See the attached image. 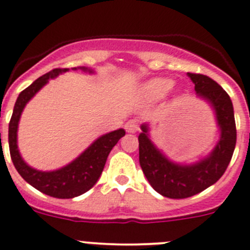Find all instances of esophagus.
Returning <instances> with one entry per match:
<instances>
[{"label": "esophagus", "mask_w": 250, "mask_h": 250, "mask_svg": "<svg viewBox=\"0 0 250 250\" xmlns=\"http://www.w3.org/2000/svg\"><path fill=\"white\" fill-rule=\"evenodd\" d=\"M125 128L127 132H129V133H134V132H137V130H138L139 125L136 120H129L127 123H125Z\"/></svg>", "instance_id": "1"}]
</instances>
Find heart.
<instances>
[{"mask_svg": "<svg viewBox=\"0 0 250 250\" xmlns=\"http://www.w3.org/2000/svg\"><path fill=\"white\" fill-rule=\"evenodd\" d=\"M173 82L168 78H153L145 84V93L150 98H161L172 88Z\"/></svg>", "mask_w": 250, "mask_h": 250, "instance_id": "obj_1", "label": "heart"}]
</instances>
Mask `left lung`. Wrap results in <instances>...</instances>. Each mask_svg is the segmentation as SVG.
<instances>
[{"label":"left lung","mask_w":250,"mask_h":250,"mask_svg":"<svg viewBox=\"0 0 250 250\" xmlns=\"http://www.w3.org/2000/svg\"><path fill=\"white\" fill-rule=\"evenodd\" d=\"M188 76L194 83L198 96L208 101L217 114L220 139L208 158L192 166L172 163L153 146L148 138L147 125L139 134V164L150 186L163 197L183 199L203 192L224 174L237 142L234 111L230 97L215 81L201 73Z\"/></svg>","instance_id":"1"}]
</instances>
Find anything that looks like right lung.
<instances>
[{
  "instance_id": "obj_1",
  "label": "right lung",
  "mask_w": 250,
  "mask_h": 250,
  "mask_svg": "<svg viewBox=\"0 0 250 250\" xmlns=\"http://www.w3.org/2000/svg\"><path fill=\"white\" fill-rule=\"evenodd\" d=\"M82 69L87 71L84 67ZM67 71L68 68L52 69L46 75L37 78L31 86L23 89L16 101L10 125H8L10 154L17 172L27 183L35 187L36 189L53 198H61V199L78 197L91 189L102 174L105 161L112 148L125 134V129H118L100 137L71 164L53 172H40V170L28 167L24 163L17 149V127H19L20 117H21L24 105L48 82L49 78L57 77L58 75Z\"/></svg>"
}]
</instances>
